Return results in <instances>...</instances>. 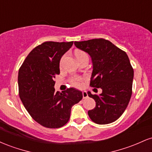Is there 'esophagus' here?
Masks as SVG:
<instances>
[{
	"instance_id": "obj_1",
	"label": "esophagus",
	"mask_w": 152,
	"mask_h": 152,
	"mask_svg": "<svg viewBox=\"0 0 152 152\" xmlns=\"http://www.w3.org/2000/svg\"><path fill=\"white\" fill-rule=\"evenodd\" d=\"M82 94H83V99L88 98V94H87L86 91H83V92H82Z\"/></svg>"
}]
</instances>
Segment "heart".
<instances>
[{
	"mask_svg": "<svg viewBox=\"0 0 152 152\" xmlns=\"http://www.w3.org/2000/svg\"><path fill=\"white\" fill-rule=\"evenodd\" d=\"M75 55H76V58L78 59L81 57L83 56H86V53L85 52L82 51L81 50H75ZM81 79L80 78H74L71 79V82H72L73 84L76 86H81Z\"/></svg>",
	"mask_w": 152,
	"mask_h": 152,
	"instance_id": "heart-1",
	"label": "heart"
}]
</instances>
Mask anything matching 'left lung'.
Masks as SVG:
<instances>
[{"label": "left lung", "instance_id": "8db88e82", "mask_svg": "<svg viewBox=\"0 0 152 152\" xmlns=\"http://www.w3.org/2000/svg\"><path fill=\"white\" fill-rule=\"evenodd\" d=\"M74 44L91 58L90 86L102 89L99 95L88 92L96 102V107L88 111V116L98 124L112 123L124 112L132 96L134 69L128 56L103 38L75 41Z\"/></svg>", "mask_w": 152, "mask_h": 152}]
</instances>
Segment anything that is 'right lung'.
<instances>
[{"label":"right lung","mask_w":152,"mask_h":152,"mask_svg":"<svg viewBox=\"0 0 152 152\" xmlns=\"http://www.w3.org/2000/svg\"><path fill=\"white\" fill-rule=\"evenodd\" d=\"M74 41H47L27 56L18 71L19 96L36 122L47 128H60L69 121L72 106L83 98L81 91L56 92L54 78L60 74L61 57Z\"/></svg>","instance_id":"right-lung-1"}]
</instances>
